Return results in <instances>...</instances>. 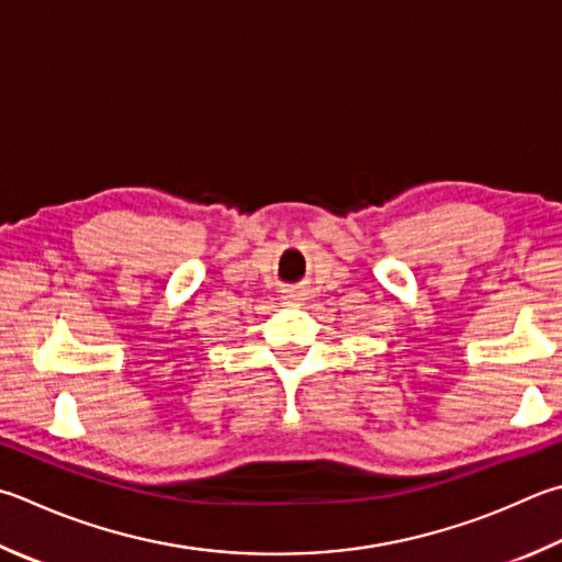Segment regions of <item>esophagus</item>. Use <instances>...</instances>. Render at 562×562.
<instances>
[{"mask_svg": "<svg viewBox=\"0 0 562 562\" xmlns=\"http://www.w3.org/2000/svg\"><path fill=\"white\" fill-rule=\"evenodd\" d=\"M282 300L284 302H292V304H300V302H304L307 300V292H304L302 288H288V290H282Z\"/></svg>", "mask_w": 562, "mask_h": 562, "instance_id": "obj_1", "label": "esophagus"}]
</instances>
